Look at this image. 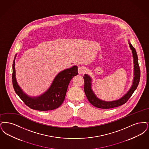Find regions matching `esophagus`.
Returning <instances> with one entry per match:
<instances>
[{
  "label": "esophagus",
  "mask_w": 149,
  "mask_h": 149,
  "mask_svg": "<svg viewBox=\"0 0 149 149\" xmlns=\"http://www.w3.org/2000/svg\"><path fill=\"white\" fill-rule=\"evenodd\" d=\"M85 70V68H84V67L83 66H79L78 67V73L80 74H82L84 73V72Z\"/></svg>",
  "instance_id": "esophagus-1"
}]
</instances>
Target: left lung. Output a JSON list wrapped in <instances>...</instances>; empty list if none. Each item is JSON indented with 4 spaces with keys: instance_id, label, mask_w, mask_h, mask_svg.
Instances as JSON below:
<instances>
[{
    "instance_id": "8db88e82",
    "label": "left lung",
    "mask_w": 149,
    "mask_h": 149,
    "mask_svg": "<svg viewBox=\"0 0 149 149\" xmlns=\"http://www.w3.org/2000/svg\"><path fill=\"white\" fill-rule=\"evenodd\" d=\"M129 45L130 49L132 51V56L134 58V77L133 79L132 85L130 88L129 91L123 96V97L120 99L112 101H106L99 99L96 96L95 93L92 89V78L88 74H85L84 77V91L86 96L89 102L93 106L96 107L97 108L103 109H109L118 106H121L125 104L128 100L129 99L134 91L136 90L138 84H139L140 78V70L138 62V57L137 55L136 50L135 48L130 43L129 40Z\"/></svg>"
}]
</instances>
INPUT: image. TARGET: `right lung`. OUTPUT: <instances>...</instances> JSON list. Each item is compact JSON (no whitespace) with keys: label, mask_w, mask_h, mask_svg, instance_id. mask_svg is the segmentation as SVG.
I'll return each instance as SVG.
<instances>
[{"label":"right lung","mask_w":149,"mask_h":149,"mask_svg":"<svg viewBox=\"0 0 149 149\" xmlns=\"http://www.w3.org/2000/svg\"><path fill=\"white\" fill-rule=\"evenodd\" d=\"M15 57L16 56L12 67L13 88L24 103L32 109L42 111L54 110L59 107L65 100L67 88L72 78L78 74L77 66L74 65L59 72L54 78L48 90L40 96L30 97L22 90L17 82L15 70Z\"/></svg>","instance_id":"add662e5"}]
</instances>
